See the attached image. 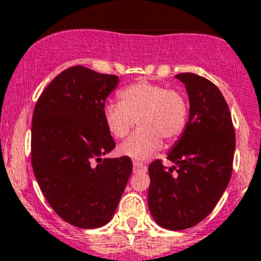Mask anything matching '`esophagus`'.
I'll return each mask as SVG.
<instances>
[{
	"instance_id": "1",
	"label": "esophagus",
	"mask_w": 261,
	"mask_h": 261,
	"mask_svg": "<svg viewBox=\"0 0 261 261\" xmlns=\"http://www.w3.org/2000/svg\"><path fill=\"white\" fill-rule=\"evenodd\" d=\"M133 165H134V169H135V170H145V169H147V165H145L144 162H142V161L135 160L133 162Z\"/></svg>"
}]
</instances>
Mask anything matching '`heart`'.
<instances>
[{
    "label": "heart",
    "mask_w": 261,
    "mask_h": 261,
    "mask_svg": "<svg viewBox=\"0 0 261 261\" xmlns=\"http://www.w3.org/2000/svg\"><path fill=\"white\" fill-rule=\"evenodd\" d=\"M119 103H107L103 117L113 138L125 139L135 126L139 130L119 150L134 158H147L162 147V140L174 143L186 130L188 100L180 90L139 81L118 91Z\"/></svg>",
    "instance_id": "1"
}]
</instances>
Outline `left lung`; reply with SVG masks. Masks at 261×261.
<instances>
[{"label": "left lung", "instance_id": "left-lung-1", "mask_svg": "<svg viewBox=\"0 0 261 261\" xmlns=\"http://www.w3.org/2000/svg\"><path fill=\"white\" fill-rule=\"evenodd\" d=\"M189 95V121L167 154L175 166L155 160L148 167V206L158 225L188 229L201 223L223 196L233 170L236 133L220 90L196 73L175 75Z\"/></svg>", "mask_w": 261, "mask_h": 261}]
</instances>
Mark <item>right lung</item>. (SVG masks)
I'll return each instance as SVG.
<instances>
[{
    "mask_svg": "<svg viewBox=\"0 0 261 261\" xmlns=\"http://www.w3.org/2000/svg\"><path fill=\"white\" fill-rule=\"evenodd\" d=\"M119 79L84 65L63 70L47 85L32 117L31 162L53 210L70 225L92 229L113 216L133 162L101 158L116 143L103 117Z\"/></svg>",
    "mask_w": 261,
    "mask_h": 261,
    "instance_id": "right-lung-1",
    "label": "right lung"
}]
</instances>
